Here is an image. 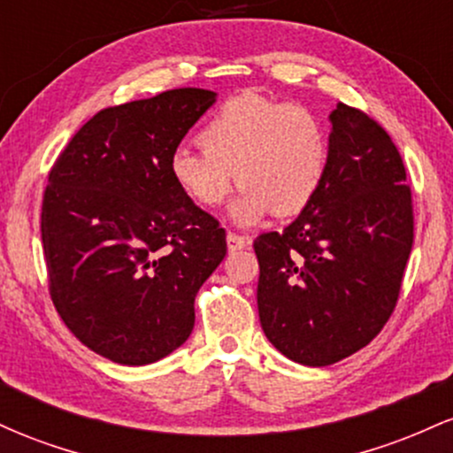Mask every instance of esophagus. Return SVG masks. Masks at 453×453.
Wrapping results in <instances>:
<instances>
[{"label":"esophagus","mask_w":453,"mask_h":453,"mask_svg":"<svg viewBox=\"0 0 453 453\" xmlns=\"http://www.w3.org/2000/svg\"><path fill=\"white\" fill-rule=\"evenodd\" d=\"M226 241H227V249H230V251H238V249H244L249 244L247 236H238V234H234V232H227Z\"/></svg>","instance_id":"1"}]
</instances>
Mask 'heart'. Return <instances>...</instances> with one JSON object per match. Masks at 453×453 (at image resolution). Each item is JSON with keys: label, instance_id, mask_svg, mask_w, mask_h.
I'll list each match as a JSON object with an SVG mask.
<instances>
[{"label": "heart", "instance_id": "1", "mask_svg": "<svg viewBox=\"0 0 453 453\" xmlns=\"http://www.w3.org/2000/svg\"><path fill=\"white\" fill-rule=\"evenodd\" d=\"M202 153L179 149L170 176L183 196L204 209L226 202L234 183L244 187L232 219L251 226L274 212L292 217L313 202L327 173L330 142L309 108L262 96L226 102L197 134Z\"/></svg>", "mask_w": 453, "mask_h": 453}]
</instances>
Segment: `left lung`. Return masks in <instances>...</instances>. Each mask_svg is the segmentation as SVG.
Segmentation results:
<instances>
[{"label":"left lung","mask_w":453,"mask_h":453,"mask_svg":"<svg viewBox=\"0 0 453 453\" xmlns=\"http://www.w3.org/2000/svg\"><path fill=\"white\" fill-rule=\"evenodd\" d=\"M319 191L283 232L256 238L264 334L289 360L327 366L366 347L396 306L413 247L403 159L368 114L336 104Z\"/></svg>","instance_id":"1"}]
</instances>
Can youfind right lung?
I'll use <instances>...</instances> for the list:
<instances>
[{"instance_id":"1","label":"right lung","mask_w":453,"mask_h":453,"mask_svg":"<svg viewBox=\"0 0 453 453\" xmlns=\"http://www.w3.org/2000/svg\"><path fill=\"white\" fill-rule=\"evenodd\" d=\"M173 89L104 108L49 174L42 244L50 298L72 334L126 366L189 339L196 294L226 257V232L170 176V157L212 104Z\"/></svg>"}]
</instances>
